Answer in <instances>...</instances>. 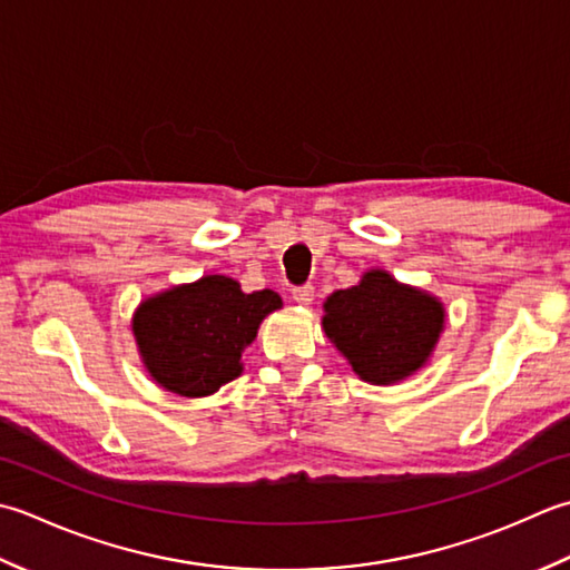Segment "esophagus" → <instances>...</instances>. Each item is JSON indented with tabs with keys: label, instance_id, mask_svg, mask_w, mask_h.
<instances>
[{
	"label": "esophagus",
	"instance_id": "esophagus-1",
	"mask_svg": "<svg viewBox=\"0 0 570 570\" xmlns=\"http://www.w3.org/2000/svg\"><path fill=\"white\" fill-rule=\"evenodd\" d=\"M293 299L297 302V305H302V307L312 305V299H315V287H312V285L295 287V289H293Z\"/></svg>",
	"mask_w": 570,
	"mask_h": 570
}]
</instances>
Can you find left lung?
<instances>
[{"label":"left lung","instance_id":"8db88e82","mask_svg":"<svg viewBox=\"0 0 570 570\" xmlns=\"http://www.w3.org/2000/svg\"><path fill=\"white\" fill-rule=\"evenodd\" d=\"M445 317L440 297L371 268L324 299L322 330L358 379L391 386L431 362Z\"/></svg>","mask_w":570,"mask_h":570}]
</instances>
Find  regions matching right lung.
I'll list each match as a JSON object with an SVG mask.
<instances>
[{"label":"right lung","instance_id":"add662e5","mask_svg":"<svg viewBox=\"0 0 570 570\" xmlns=\"http://www.w3.org/2000/svg\"><path fill=\"white\" fill-rule=\"evenodd\" d=\"M273 289L243 293L228 275H204L139 302L132 334L139 362L157 386L184 399H204L240 376L261 322L281 309Z\"/></svg>","mask_w":570,"mask_h":570}]
</instances>
